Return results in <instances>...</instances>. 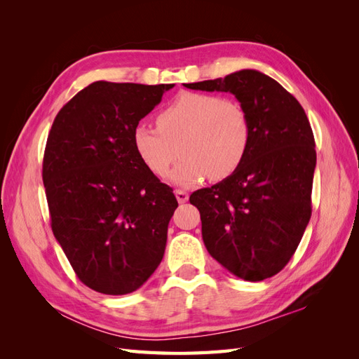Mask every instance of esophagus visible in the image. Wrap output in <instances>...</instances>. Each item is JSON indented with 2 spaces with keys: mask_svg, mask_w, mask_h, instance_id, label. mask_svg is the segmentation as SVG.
Listing matches in <instances>:
<instances>
[{
  "mask_svg": "<svg viewBox=\"0 0 359 359\" xmlns=\"http://www.w3.org/2000/svg\"><path fill=\"white\" fill-rule=\"evenodd\" d=\"M175 196H177V201L180 203H184V202L189 201V194H187V191H184V190H175Z\"/></svg>",
  "mask_w": 359,
  "mask_h": 359,
  "instance_id": "esophagus-1",
  "label": "esophagus"
}]
</instances>
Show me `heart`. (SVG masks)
I'll list each match as a JSON object with an SVG mask.
<instances>
[{
  "mask_svg": "<svg viewBox=\"0 0 359 359\" xmlns=\"http://www.w3.org/2000/svg\"><path fill=\"white\" fill-rule=\"evenodd\" d=\"M252 139V126L244 107L232 99L184 91L163 107L157 127L139 123L133 145L144 165L163 177L177 160L169 180L193 187L210 175L224 180L241 166Z\"/></svg>",
  "mask_w": 359,
  "mask_h": 359,
  "instance_id": "1",
  "label": "heart"
}]
</instances>
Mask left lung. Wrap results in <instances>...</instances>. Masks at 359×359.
I'll list each match as a JSON object with an SVG mask.
<instances>
[{"instance_id":"8db88e82","label":"left lung","mask_w":359,"mask_h":359,"mask_svg":"<svg viewBox=\"0 0 359 359\" xmlns=\"http://www.w3.org/2000/svg\"><path fill=\"white\" fill-rule=\"evenodd\" d=\"M186 86L233 94L252 126L241 166L190 196L205 247L236 277H273L295 253L311 217L316 149L309 118L295 97L257 70Z\"/></svg>"}]
</instances>
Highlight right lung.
Segmentation results:
<instances>
[{
	"label": "right lung",
	"instance_id": "obj_1",
	"mask_svg": "<svg viewBox=\"0 0 359 359\" xmlns=\"http://www.w3.org/2000/svg\"><path fill=\"white\" fill-rule=\"evenodd\" d=\"M170 88L97 81L62 106L48 136L52 232L82 283L104 295L139 289L165 255L178 202L139 158L133 130Z\"/></svg>",
	"mask_w": 359,
	"mask_h": 359
}]
</instances>
